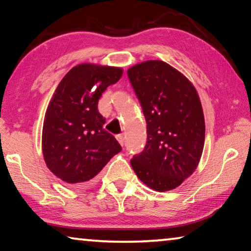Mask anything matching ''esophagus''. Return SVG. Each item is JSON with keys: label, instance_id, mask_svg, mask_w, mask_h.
<instances>
[{"label": "esophagus", "instance_id": "1", "mask_svg": "<svg viewBox=\"0 0 251 251\" xmlns=\"http://www.w3.org/2000/svg\"><path fill=\"white\" fill-rule=\"evenodd\" d=\"M116 139H117V142L120 143L122 146L124 145V142H125V138H124V136H123V135H117V136H116Z\"/></svg>", "mask_w": 251, "mask_h": 251}]
</instances>
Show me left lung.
<instances>
[{
	"label": "left lung",
	"instance_id": "left-lung-1",
	"mask_svg": "<svg viewBox=\"0 0 251 251\" xmlns=\"http://www.w3.org/2000/svg\"><path fill=\"white\" fill-rule=\"evenodd\" d=\"M141 101L147 143L130 160L144 184L168 192L192 176L205 144V117L193 83L167 63L151 59L127 70Z\"/></svg>",
	"mask_w": 251,
	"mask_h": 251
}]
</instances>
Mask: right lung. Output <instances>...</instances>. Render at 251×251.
I'll return each instance as SVG.
<instances>
[{
  "label": "right lung",
  "instance_id": "obj_1",
  "mask_svg": "<svg viewBox=\"0 0 251 251\" xmlns=\"http://www.w3.org/2000/svg\"><path fill=\"white\" fill-rule=\"evenodd\" d=\"M122 75V67L82 63L57 85L45 113L42 151L48 168L67 184H86L122 151L97 109L101 93Z\"/></svg>",
  "mask_w": 251,
  "mask_h": 251
}]
</instances>
